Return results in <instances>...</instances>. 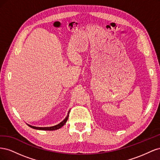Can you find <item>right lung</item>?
Returning <instances> with one entry per match:
<instances>
[{
    "label": "right lung",
    "mask_w": 160,
    "mask_h": 160,
    "mask_svg": "<svg viewBox=\"0 0 160 160\" xmlns=\"http://www.w3.org/2000/svg\"><path fill=\"white\" fill-rule=\"evenodd\" d=\"M69 111L68 112V114H67L66 118L62 121V122H61L60 123H59L57 125H55V126H52V127H49V128H38V127H35V126H32V125H28V126L31 127V128H33V129H39V130H47V131H52V130H56V129H58L61 128V127L63 126V125L65 124V123L67 122V119H68V118H69Z\"/></svg>",
    "instance_id": "1"
}]
</instances>
